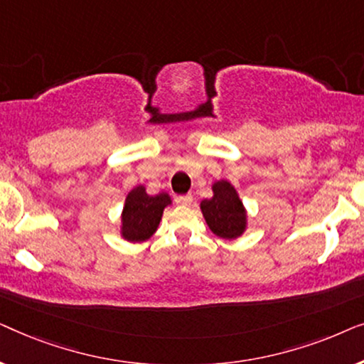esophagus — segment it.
<instances>
[{"label": "esophagus", "mask_w": 364, "mask_h": 364, "mask_svg": "<svg viewBox=\"0 0 364 364\" xmlns=\"http://www.w3.org/2000/svg\"><path fill=\"white\" fill-rule=\"evenodd\" d=\"M177 202L182 203V205H191V203L193 202V197L191 196V193H187V196H178Z\"/></svg>", "instance_id": "34e87169"}]
</instances>
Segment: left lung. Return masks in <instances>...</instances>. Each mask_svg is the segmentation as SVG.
<instances>
[{"label": "left lung", "mask_w": 364, "mask_h": 364, "mask_svg": "<svg viewBox=\"0 0 364 364\" xmlns=\"http://www.w3.org/2000/svg\"><path fill=\"white\" fill-rule=\"evenodd\" d=\"M213 197L200 203L202 213L210 230L220 238L240 237L247 225L245 208L235 188L227 181L213 183Z\"/></svg>", "instance_id": "obj_1"}]
</instances>
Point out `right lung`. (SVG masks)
<instances>
[{
  "mask_svg": "<svg viewBox=\"0 0 364 364\" xmlns=\"http://www.w3.org/2000/svg\"><path fill=\"white\" fill-rule=\"evenodd\" d=\"M171 197L167 193L147 196L146 188L139 186L131 191L122 210V237L129 242H142L157 230L162 212Z\"/></svg>",
  "mask_w": 364,
  "mask_h": 364,
  "instance_id": "add662e5",
  "label": "right lung"
}]
</instances>
